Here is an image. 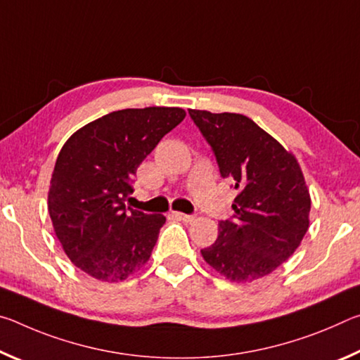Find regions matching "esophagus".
<instances>
[{
	"label": "esophagus",
	"instance_id": "esophagus-1",
	"mask_svg": "<svg viewBox=\"0 0 360 360\" xmlns=\"http://www.w3.org/2000/svg\"><path fill=\"white\" fill-rule=\"evenodd\" d=\"M173 216H174L176 219H179V221H182V222H187V224H191V222H193V221H195V217H193V216L184 214V212H173Z\"/></svg>",
	"mask_w": 360,
	"mask_h": 360
}]
</instances>
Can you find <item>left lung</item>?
Returning <instances> with one entry per match:
<instances>
[{
    "instance_id": "obj_1",
    "label": "left lung",
    "mask_w": 360,
    "mask_h": 360,
    "mask_svg": "<svg viewBox=\"0 0 360 360\" xmlns=\"http://www.w3.org/2000/svg\"><path fill=\"white\" fill-rule=\"evenodd\" d=\"M214 152L222 178L238 191L235 221L219 222L206 264L231 283H252L275 271L300 246L311 197L290 150L243 114L188 109Z\"/></svg>"
}]
</instances>
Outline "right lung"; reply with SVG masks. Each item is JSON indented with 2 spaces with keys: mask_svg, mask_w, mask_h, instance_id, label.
Masks as SVG:
<instances>
[{
  "mask_svg": "<svg viewBox=\"0 0 360 360\" xmlns=\"http://www.w3.org/2000/svg\"><path fill=\"white\" fill-rule=\"evenodd\" d=\"M186 117L181 108L122 109L66 139L47 210L65 254L103 283L125 281L152 254L167 217L127 208L130 182L158 141Z\"/></svg>",
  "mask_w": 360,
  "mask_h": 360,
  "instance_id": "obj_1",
  "label": "right lung"
}]
</instances>
